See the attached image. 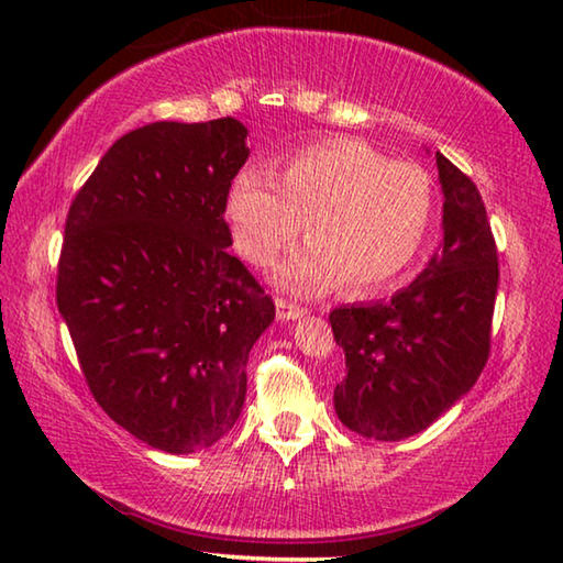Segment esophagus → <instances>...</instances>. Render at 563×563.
Returning <instances> with one entry per match:
<instances>
[{
  "label": "esophagus",
  "instance_id": "34e87169",
  "mask_svg": "<svg viewBox=\"0 0 563 563\" xmlns=\"http://www.w3.org/2000/svg\"><path fill=\"white\" fill-rule=\"evenodd\" d=\"M275 310H278V320H300L302 316H308V308H300V305L283 298L275 300Z\"/></svg>",
  "mask_w": 563,
  "mask_h": 563
}]
</instances>
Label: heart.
Returning <instances> with one entry per match:
<instances>
[{
  "label": "heart",
  "mask_w": 563,
  "mask_h": 563,
  "mask_svg": "<svg viewBox=\"0 0 563 563\" xmlns=\"http://www.w3.org/2000/svg\"><path fill=\"white\" fill-rule=\"evenodd\" d=\"M434 213L432 178L409 161H387L357 139H325L283 161L278 184L243 168L225 196L238 253L255 265L275 261L300 233L310 238L275 268L298 292L340 280L347 292L393 283L422 247Z\"/></svg>",
  "instance_id": "1"
}]
</instances>
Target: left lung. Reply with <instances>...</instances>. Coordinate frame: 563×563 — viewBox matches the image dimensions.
<instances>
[{
  "label": "left lung",
  "instance_id": "obj_1",
  "mask_svg": "<svg viewBox=\"0 0 563 563\" xmlns=\"http://www.w3.org/2000/svg\"><path fill=\"white\" fill-rule=\"evenodd\" d=\"M444 241L387 302L330 312L345 350L335 412L367 440L399 442L430 427L474 387L489 360L499 258L474 180L437 151Z\"/></svg>",
  "mask_w": 563,
  "mask_h": 563
}]
</instances>
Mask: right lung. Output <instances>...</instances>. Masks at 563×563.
Listing matches in <instances>:
<instances>
[{
  "mask_svg": "<svg viewBox=\"0 0 563 563\" xmlns=\"http://www.w3.org/2000/svg\"><path fill=\"white\" fill-rule=\"evenodd\" d=\"M231 117L156 121L113 144L66 216L56 305L91 395L168 454L233 430L271 295L228 253L225 196L247 161Z\"/></svg>",
  "mask_w": 563,
  "mask_h": 563,
  "instance_id": "add662e5",
  "label": "right lung"
}]
</instances>
